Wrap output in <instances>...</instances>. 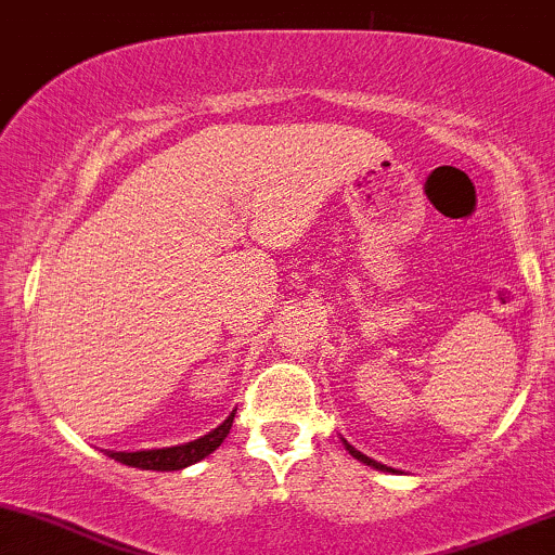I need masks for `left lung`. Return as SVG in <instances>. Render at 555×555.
Masks as SVG:
<instances>
[{"label": "left lung", "instance_id": "obj_1", "mask_svg": "<svg viewBox=\"0 0 555 555\" xmlns=\"http://www.w3.org/2000/svg\"><path fill=\"white\" fill-rule=\"evenodd\" d=\"M344 446H347V451H349V454H352V456H354V460H360V462L371 464V467H375V469H388V467H384V464H378V462H375V460H367V456H365V454H360V451H358V449H354V446H349L347 441H344Z\"/></svg>", "mask_w": 555, "mask_h": 555}]
</instances>
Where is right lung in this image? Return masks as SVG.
<instances>
[{
	"label": "right lung",
	"mask_w": 555,
	"mask_h": 555,
	"mask_svg": "<svg viewBox=\"0 0 555 555\" xmlns=\"http://www.w3.org/2000/svg\"><path fill=\"white\" fill-rule=\"evenodd\" d=\"M234 412L219 425V428L208 433V436L197 438V441H190L182 446H169V449H151V451H109V456L112 460L127 464V467L156 469V473H169V469L190 467V464L206 460L211 451L219 449L221 441L229 436V428H232Z\"/></svg>",
	"instance_id": "add662e5"
}]
</instances>
